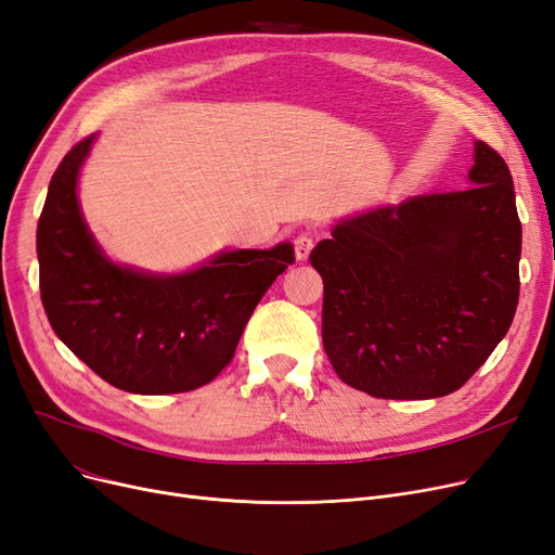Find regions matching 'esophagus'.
I'll use <instances>...</instances> for the list:
<instances>
[{
  "instance_id": "1",
  "label": "esophagus",
  "mask_w": 555,
  "mask_h": 555,
  "mask_svg": "<svg viewBox=\"0 0 555 555\" xmlns=\"http://www.w3.org/2000/svg\"><path fill=\"white\" fill-rule=\"evenodd\" d=\"M293 247H295V256L297 260H306L310 249H312V235L310 233H299L295 240H293Z\"/></svg>"
}]
</instances>
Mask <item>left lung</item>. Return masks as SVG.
I'll use <instances>...</instances> for the list:
<instances>
[{"mask_svg": "<svg viewBox=\"0 0 555 555\" xmlns=\"http://www.w3.org/2000/svg\"><path fill=\"white\" fill-rule=\"evenodd\" d=\"M474 152L467 190L358 215L310 251L324 279V351L360 392L451 395L513 324L521 254L515 185L490 144L478 140Z\"/></svg>", "mask_w": 555, "mask_h": 555, "instance_id": "left-lung-1", "label": "left lung"}]
</instances>
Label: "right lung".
Segmentation results:
<instances>
[{
    "label": "right lung",
    "instance_id": "obj_1",
    "mask_svg": "<svg viewBox=\"0 0 555 555\" xmlns=\"http://www.w3.org/2000/svg\"><path fill=\"white\" fill-rule=\"evenodd\" d=\"M92 140L65 154L38 220L47 320L72 353L119 390H197L231 363L254 308L295 262V251L291 245L227 251L179 276L113 264L94 245L77 202L79 167Z\"/></svg>",
    "mask_w": 555,
    "mask_h": 555
}]
</instances>
